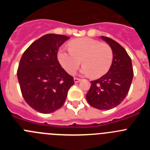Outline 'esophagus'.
<instances>
[{"label": "esophagus", "mask_w": 150, "mask_h": 150, "mask_svg": "<svg viewBox=\"0 0 150 150\" xmlns=\"http://www.w3.org/2000/svg\"><path fill=\"white\" fill-rule=\"evenodd\" d=\"M74 82H75V83H79V82L81 80L80 79H79V78H76V77L74 78Z\"/></svg>", "instance_id": "34e87169"}]
</instances>
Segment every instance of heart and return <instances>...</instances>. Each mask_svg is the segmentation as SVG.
Masks as SVG:
<instances>
[{
    "label": "heart",
    "instance_id": "1",
    "mask_svg": "<svg viewBox=\"0 0 150 150\" xmlns=\"http://www.w3.org/2000/svg\"><path fill=\"white\" fill-rule=\"evenodd\" d=\"M58 59L68 74H74L80 64L84 75L100 77L109 71L112 63V50L107 43L89 38L71 41L70 49L62 48L58 52Z\"/></svg>",
    "mask_w": 150,
    "mask_h": 150
}]
</instances>
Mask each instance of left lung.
Returning <instances> with one entry per match:
<instances>
[{
  "instance_id": "left-lung-1",
  "label": "left lung",
  "mask_w": 150,
  "mask_h": 150,
  "mask_svg": "<svg viewBox=\"0 0 150 150\" xmlns=\"http://www.w3.org/2000/svg\"><path fill=\"white\" fill-rule=\"evenodd\" d=\"M112 50V63L108 72L91 81L86 95L88 104L96 109L106 110L116 107L125 98L133 79L132 59L124 48L111 38L102 36Z\"/></svg>"
}]
</instances>
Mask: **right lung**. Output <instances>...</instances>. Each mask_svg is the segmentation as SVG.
<instances>
[{
    "instance_id": "right-lung-1",
    "label": "right lung",
    "mask_w": 150,
    "mask_h": 150,
    "mask_svg": "<svg viewBox=\"0 0 150 150\" xmlns=\"http://www.w3.org/2000/svg\"><path fill=\"white\" fill-rule=\"evenodd\" d=\"M69 38L48 34L35 40L24 52L17 76L24 99L31 108L51 113L63 106L74 84L58 60L59 49Z\"/></svg>"
}]
</instances>
